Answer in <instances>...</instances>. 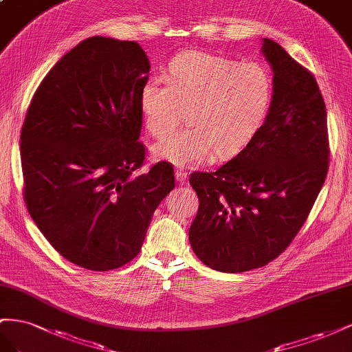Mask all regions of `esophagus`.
<instances>
[{"label":"esophagus","mask_w":352,"mask_h":352,"mask_svg":"<svg viewBox=\"0 0 352 352\" xmlns=\"http://www.w3.org/2000/svg\"><path fill=\"white\" fill-rule=\"evenodd\" d=\"M187 173L184 169H175V179H177V183H179V184H186V182H187Z\"/></svg>","instance_id":"1"}]
</instances>
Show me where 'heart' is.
<instances>
[{
  "label": "heart",
  "instance_id": "obj_1",
  "mask_svg": "<svg viewBox=\"0 0 352 352\" xmlns=\"http://www.w3.org/2000/svg\"><path fill=\"white\" fill-rule=\"evenodd\" d=\"M274 102V79L261 62H236L204 52H184L169 62L166 81L153 78L140 91L147 131L168 137L153 146L156 159L190 168L209 156L242 153L263 131Z\"/></svg>",
  "mask_w": 352,
  "mask_h": 352
}]
</instances>
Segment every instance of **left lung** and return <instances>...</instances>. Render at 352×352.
<instances>
[{"label":"left lung","mask_w":352,"mask_h":352,"mask_svg":"<svg viewBox=\"0 0 352 352\" xmlns=\"http://www.w3.org/2000/svg\"><path fill=\"white\" fill-rule=\"evenodd\" d=\"M274 102L263 131L215 173H193L199 210L188 239L202 263L242 273L277 258L290 245L324 184L327 113L316 78L283 47L264 38Z\"/></svg>","instance_id":"8db88e82"}]
</instances>
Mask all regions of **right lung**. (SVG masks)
Here are the masks:
<instances>
[{"label": "right lung", "mask_w": 352, "mask_h": 352, "mask_svg": "<svg viewBox=\"0 0 352 352\" xmlns=\"http://www.w3.org/2000/svg\"><path fill=\"white\" fill-rule=\"evenodd\" d=\"M148 72L135 41L87 38L52 67L28 109L20 134L28 210L57 252L87 270L134 259L175 187L168 162L137 173Z\"/></svg>", "instance_id": "1"}]
</instances>
